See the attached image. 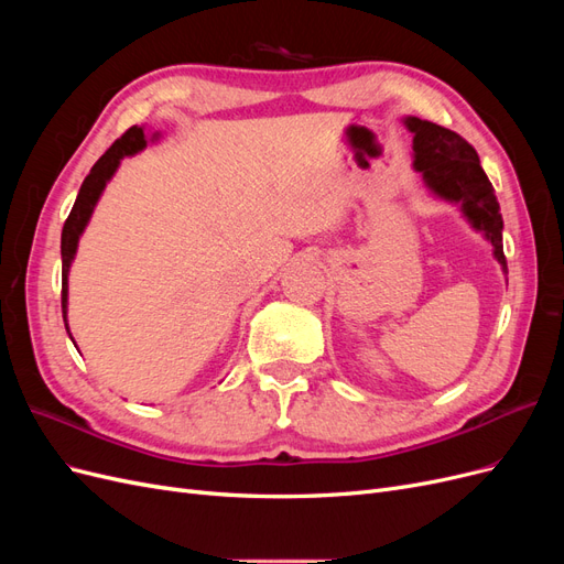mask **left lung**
<instances>
[{
  "mask_svg": "<svg viewBox=\"0 0 564 564\" xmlns=\"http://www.w3.org/2000/svg\"><path fill=\"white\" fill-rule=\"evenodd\" d=\"M402 122L414 135V169L421 174L423 185L437 199L456 204L470 228L482 232L491 245V253L501 263V270L508 272L499 199L482 172L475 148L456 131L433 124L429 119L409 115Z\"/></svg>",
  "mask_w": 564,
  "mask_h": 564,
  "instance_id": "left-lung-1",
  "label": "left lung"
}]
</instances>
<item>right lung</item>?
I'll return each mask as SVG.
<instances>
[{
	"label": "right lung",
	"mask_w": 564,
	"mask_h": 564,
	"mask_svg": "<svg viewBox=\"0 0 564 564\" xmlns=\"http://www.w3.org/2000/svg\"><path fill=\"white\" fill-rule=\"evenodd\" d=\"M155 143L160 141V133H145V127H131L122 139H117L110 150L106 152L104 158H100L94 166L89 176L84 178L82 187H79V195L75 199V207L67 216L65 226H63V235H61V259H63V292H61V303H63V322H65V329L70 334V327H67V275H70V265L75 261V253H77V245H79V237L84 232V228L89 226L91 214L96 209V204L104 195L108 181L115 176L119 162L124 158L135 155V152L145 150L148 143ZM73 338V336H70ZM75 344V340H73Z\"/></svg>",
	"instance_id": "obj_1"
}]
</instances>
